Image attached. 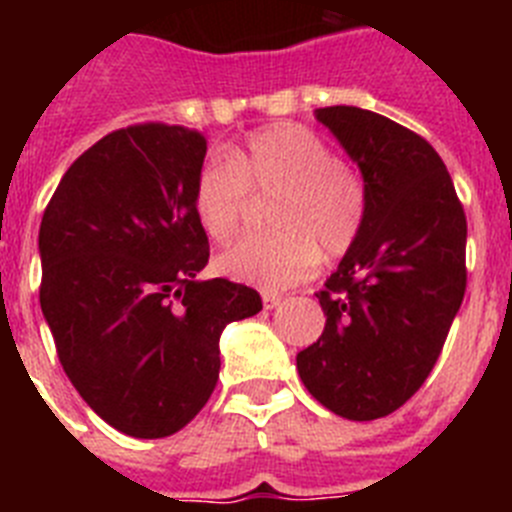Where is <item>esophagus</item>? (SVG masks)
I'll return each instance as SVG.
<instances>
[{"label": "esophagus", "mask_w": 512, "mask_h": 512, "mask_svg": "<svg viewBox=\"0 0 512 512\" xmlns=\"http://www.w3.org/2000/svg\"><path fill=\"white\" fill-rule=\"evenodd\" d=\"M261 302H264L266 310H274V307L282 305L284 297L277 295V292H264V295H261Z\"/></svg>", "instance_id": "obj_1"}]
</instances>
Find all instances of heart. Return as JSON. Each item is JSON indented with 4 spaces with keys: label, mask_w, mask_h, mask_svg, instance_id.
Segmentation results:
<instances>
[{
    "label": "heart",
    "mask_w": 512,
    "mask_h": 512,
    "mask_svg": "<svg viewBox=\"0 0 512 512\" xmlns=\"http://www.w3.org/2000/svg\"><path fill=\"white\" fill-rule=\"evenodd\" d=\"M271 233L251 235L217 259L235 282L277 289L305 282L320 251L338 259L354 248L366 223V184L354 166L297 122H277L243 146L210 158L194 179V215L212 241H230L253 200H271Z\"/></svg>",
    "instance_id": "b5f03b06"
}]
</instances>
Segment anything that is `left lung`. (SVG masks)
<instances>
[{"mask_svg":"<svg viewBox=\"0 0 512 512\" xmlns=\"http://www.w3.org/2000/svg\"><path fill=\"white\" fill-rule=\"evenodd\" d=\"M356 161L366 223L318 292L325 330L297 354L320 405L348 420L402 408L431 374L467 289V215L425 138L361 107L315 112Z\"/></svg>","mask_w":512,"mask_h":512,"instance_id":"8db88e82","label":"left lung"}]
</instances>
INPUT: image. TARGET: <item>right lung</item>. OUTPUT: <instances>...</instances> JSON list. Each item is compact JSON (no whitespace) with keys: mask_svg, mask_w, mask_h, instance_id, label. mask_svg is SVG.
<instances>
[{"mask_svg":"<svg viewBox=\"0 0 512 512\" xmlns=\"http://www.w3.org/2000/svg\"><path fill=\"white\" fill-rule=\"evenodd\" d=\"M205 135L140 122L81 153L40 223V307L89 408L133 438L182 431L220 374V333L261 310L228 279L197 282L210 243L194 215Z\"/></svg>","mask_w":512,"mask_h":512,"instance_id":"obj_1","label":"right lung"}]
</instances>
